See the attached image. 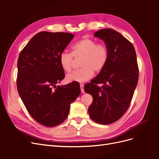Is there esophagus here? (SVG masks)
Wrapping results in <instances>:
<instances>
[{"instance_id": "esophagus-1", "label": "esophagus", "mask_w": 159, "mask_h": 159, "mask_svg": "<svg viewBox=\"0 0 159 159\" xmlns=\"http://www.w3.org/2000/svg\"><path fill=\"white\" fill-rule=\"evenodd\" d=\"M80 89H81V92L84 93V84H80Z\"/></svg>"}]
</instances>
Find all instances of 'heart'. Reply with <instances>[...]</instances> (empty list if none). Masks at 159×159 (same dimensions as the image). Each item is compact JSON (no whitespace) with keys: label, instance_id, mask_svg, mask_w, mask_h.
<instances>
[{"label":"heart","instance_id":"b5f03b06","mask_svg":"<svg viewBox=\"0 0 159 159\" xmlns=\"http://www.w3.org/2000/svg\"><path fill=\"white\" fill-rule=\"evenodd\" d=\"M72 52H61L59 56L61 68L66 72H70L73 65V56L81 57V68L66 76L68 82H84L90 80L95 72H100L106 66L109 60V51L103 44H97L90 38H83L76 42L71 47Z\"/></svg>","mask_w":159,"mask_h":159}]
</instances>
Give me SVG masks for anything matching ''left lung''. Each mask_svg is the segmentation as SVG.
I'll use <instances>...</instances> for the list:
<instances>
[{"instance_id": "1", "label": "left lung", "mask_w": 159, "mask_h": 159, "mask_svg": "<svg viewBox=\"0 0 159 159\" xmlns=\"http://www.w3.org/2000/svg\"><path fill=\"white\" fill-rule=\"evenodd\" d=\"M93 36L104 41L109 60L104 69L84 85V91L93 97L88 108L91 119L108 125L121 118L131 103L139 79L137 56L131 43L113 29L99 30Z\"/></svg>"}]
</instances>
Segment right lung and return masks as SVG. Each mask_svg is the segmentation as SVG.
Instances as JSON below:
<instances>
[{
	"label": "right lung",
	"instance_id": "right-lung-1",
	"mask_svg": "<svg viewBox=\"0 0 159 159\" xmlns=\"http://www.w3.org/2000/svg\"><path fill=\"white\" fill-rule=\"evenodd\" d=\"M74 36L66 32H38L18 57L19 95L31 116L46 127L63 123L70 104L81 93L77 82L56 86L65 77L59 56Z\"/></svg>",
	"mask_w": 159,
	"mask_h": 159
}]
</instances>
